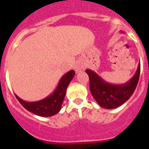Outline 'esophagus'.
Listing matches in <instances>:
<instances>
[{
    "instance_id": "34e87169",
    "label": "esophagus",
    "mask_w": 149,
    "mask_h": 149,
    "mask_svg": "<svg viewBox=\"0 0 149 149\" xmlns=\"http://www.w3.org/2000/svg\"><path fill=\"white\" fill-rule=\"evenodd\" d=\"M84 68V65H82L81 63H77L76 66H75V70L77 71V72H78L79 71H81Z\"/></svg>"
}]
</instances>
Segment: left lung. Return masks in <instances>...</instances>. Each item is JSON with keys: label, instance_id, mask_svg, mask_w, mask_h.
<instances>
[{"label": "left lung", "instance_id": "8db88e82", "mask_svg": "<svg viewBox=\"0 0 149 149\" xmlns=\"http://www.w3.org/2000/svg\"><path fill=\"white\" fill-rule=\"evenodd\" d=\"M89 77L91 93L97 104L102 108L112 109L120 106L131 97L137 85L141 64L139 63L134 76L125 84H113L103 80L97 72L86 69Z\"/></svg>", "mask_w": 149, "mask_h": 149}]
</instances>
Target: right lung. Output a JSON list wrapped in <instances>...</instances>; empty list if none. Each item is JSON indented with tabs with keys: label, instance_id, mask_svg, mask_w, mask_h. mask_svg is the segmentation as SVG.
<instances>
[{
	"label": "right lung",
	"instance_id": "obj_1",
	"mask_svg": "<svg viewBox=\"0 0 149 149\" xmlns=\"http://www.w3.org/2000/svg\"><path fill=\"white\" fill-rule=\"evenodd\" d=\"M74 75L75 72L73 70H70L67 73H65L61 78L54 92L42 100L28 102L21 99L17 95L15 94V96L21 105L32 113L40 116H52L58 113L61 109L62 103L66 93V89Z\"/></svg>",
	"mask_w": 149,
	"mask_h": 149
}]
</instances>
